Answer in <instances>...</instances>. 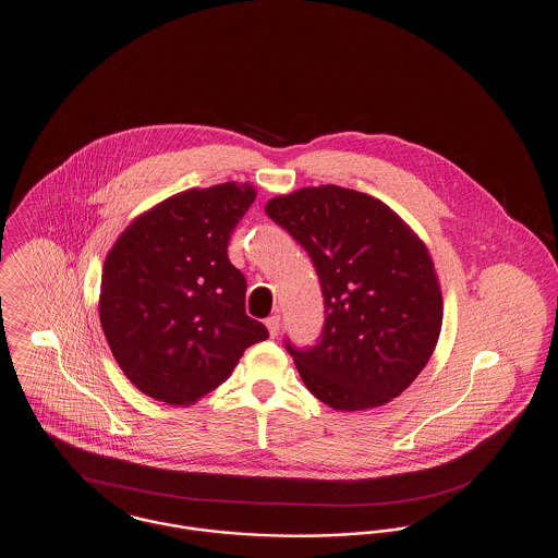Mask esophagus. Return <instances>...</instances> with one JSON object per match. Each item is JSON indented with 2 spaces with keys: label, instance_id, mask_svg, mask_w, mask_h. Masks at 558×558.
<instances>
[{
  "label": "esophagus",
  "instance_id": "esophagus-1",
  "mask_svg": "<svg viewBox=\"0 0 558 558\" xmlns=\"http://www.w3.org/2000/svg\"><path fill=\"white\" fill-rule=\"evenodd\" d=\"M267 330H269V337H276L278 330H280V316H269L266 319Z\"/></svg>",
  "mask_w": 558,
  "mask_h": 558
}]
</instances>
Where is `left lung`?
Returning a JSON list of instances; mask_svg holds the SVG:
<instances>
[{
	"mask_svg": "<svg viewBox=\"0 0 558 558\" xmlns=\"http://www.w3.org/2000/svg\"><path fill=\"white\" fill-rule=\"evenodd\" d=\"M266 213L312 257L326 322L312 349H287L305 387L341 412L401 396L433 355L444 296L425 242L391 207L349 187H301Z\"/></svg>",
	"mask_w": 558,
	"mask_h": 558,
	"instance_id": "obj_1",
	"label": "left lung"
}]
</instances>
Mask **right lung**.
Wrapping results in <instances>:
<instances>
[{
    "instance_id": "add662e5",
    "label": "right lung",
    "mask_w": 558,
    "mask_h": 558,
    "mask_svg": "<svg viewBox=\"0 0 558 558\" xmlns=\"http://www.w3.org/2000/svg\"><path fill=\"white\" fill-rule=\"evenodd\" d=\"M255 196L236 182L190 187L137 215L108 251L100 324L119 368L148 398L192 405L232 374L246 347L266 341L228 259Z\"/></svg>"
}]
</instances>
